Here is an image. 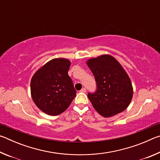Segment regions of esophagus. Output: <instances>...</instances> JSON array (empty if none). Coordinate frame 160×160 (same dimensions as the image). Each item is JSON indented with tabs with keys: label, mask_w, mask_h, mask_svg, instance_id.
<instances>
[{
	"label": "esophagus",
	"mask_w": 160,
	"mask_h": 160,
	"mask_svg": "<svg viewBox=\"0 0 160 160\" xmlns=\"http://www.w3.org/2000/svg\"><path fill=\"white\" fill-rule=\"evenodd\" d=\"M80 92H83V93H85L86 92V89L85 88H82V90H80Z\"/></svg>",
	"instance_id": "obj_1"
}]
</instances>
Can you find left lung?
<instances>
[{
    "label": "left lung",
    "instance_id": "left-lung-1",
    "mask_svg": "<svg viewBox=\"0 0 160 160\" xmlns=\"http://www.w3.org/2000/svg\"><path fill=\"white\" fill-rule=\"evenodd\" d=\"M86 63L97 82L96 92L88 95L94 109L106 118L126 109L132 100L133 89L121 63L109 54L91 58Z\"/></svg>",
    "mask_w": 160,
    "mask_h": 160
}]
</instances>
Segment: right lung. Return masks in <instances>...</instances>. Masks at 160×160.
Returning <instances> with one entry per match:
<instances>
[{
    "instance_id": "1",
    "label": "right lung",
    "mask_w": 160,
    "mask_h": 160,
    "mask_svg": "<svg viewBox=\"0 0 160 160\" xmlns=\"http://www.w3.org/2000/svg\"><path fill=\"white\" fill-rule=\"evenodd\" d=\"M70 64L68 59L53 58L39 68L32 78V100L48 115L61 114L76 95L71 78L68 74Z\"/></svg>"
}]
</instances>
